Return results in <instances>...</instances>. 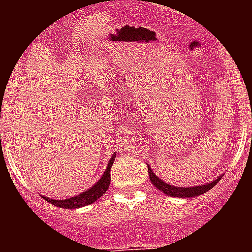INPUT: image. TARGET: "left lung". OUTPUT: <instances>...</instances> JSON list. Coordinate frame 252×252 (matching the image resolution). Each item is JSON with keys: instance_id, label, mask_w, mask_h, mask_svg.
Returning a JSON list of instances; mask_svg holds the SVG:
<instances>
[{"instance_id": "obj_1", "label": "left lung", "mask_w": 252, "mask_h": 252, "mask_svg": "<svg viewBox=\"0 0 252 252\" xmlns=\"http://www.w3.org/2000/svg\"><path fill=\"white\" fill-rule=\"evenodd\" d=\"M148 165V173H149V178H150L151 183L154 184L155 188H158L160 192L165 193V194L170 195V197H178V198H190V197H197V195H201L203 193H206L207 190L209 189H212L216 184L221 180V178L223 175H220L217 179H215L213 182H209V183L202 184V186H195V187H175L171 186V184L166 183L162 179H160L158 175H155L153 170H151L150 165Z\"/></svg>"}]
</instances>
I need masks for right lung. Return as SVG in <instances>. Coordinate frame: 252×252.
<instances>
[{"mask_svg": "<svg viewBox=\"0 0 252 252\" xmlns=\"http://www.w3.org/2000/svg\"><path fill=\"white\" fill-rule=\"evenodd\" d=\"M116 154H112L110 161L107 164V168L104 170V173L102 174V177L99 178L90 189H87L84 192H82L81 194L74 195L72 198H66V199H53V198L44 197L46 202L51 203L53 206L60 207V208H68V209H74V208H81V207L88 206V204H92L93 202H95L99 197L104 194L107 192V189L110 187L111 182V166H112L113 161H115Z\"/></svg>", "mask_w": 252, "mask_h": 252, "instance_id": "add662e5", "label": "right lung"}]
</instances>
